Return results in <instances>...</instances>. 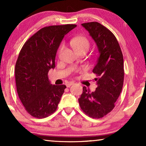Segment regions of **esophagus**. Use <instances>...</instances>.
<instances>
[{"label": "esophagus", "instance_id": "1", "mask_svg": "<svg viewBox=\"0 0 146 146\" xmlns=\"http://www.w3.org/2000/svg\"><path fill=\"white\" fill-rule=\"evenodd\" d=\"M74 84V82H70L67 83L66 84V87H67V88H70V87L72 85H73Z\"/></svg>", "mask_w": 146, "mask_h": 146}]
</instances>
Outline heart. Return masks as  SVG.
<instances>
[{
	"instance_id": "obj_1",
	"label": "heart",
	"mask_w": 146,
	"mask_h": 146,
	"mask_svg": "<svg viewBox=\"0 0 146 146\" xmlns=\"http://www.w3.org/2000/svg\"><path fill=\"white\" fill-rule=\"evenodd\" d=\"M71 44L74 50H84L87 52L90 44L88 39L84 36H76L72 39Z\"/></svg>"
}]
</instances>
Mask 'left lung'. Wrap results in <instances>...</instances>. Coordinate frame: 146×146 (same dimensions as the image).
<instances>
[{"instance_id": "8db88e82", "label": "left lung", "mask_w": 146, "mask_h": 146, "mask_svg": "<svg viewBox=\"0 0 146 146\" xmlns=\"http://www.w3.org/2000/svg\"><path fill=\"white\" fill-rule=\"evenodd\" d=\"M88 32L96 45L99 56L92 72L97 88L92 92L83 87L78 99L84 112L93 118H101L113 109L123 87V58L116 38L111 31L97 22L81 25Z\"/></svg>"}]
</instances>
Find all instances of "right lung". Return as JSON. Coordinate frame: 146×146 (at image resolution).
<instances>
[{"instance_id":"add662e5","label":"right lung","mask_w":146,"mask_h":146,"mask_svg":"<svg viewBox=\"0 0 146 146\" xmlns=\"http://www.w3.org/2000/svg\"><path fill=\"white\" fill-rule=\"evenodd\" d=\"M76 25L50 26L35 33L26 42L15 66L18 94L27 112L44 118L57 109L65 85L52 84L48 73L55 68L57 50L64 36Z\"/></svg>"}]
</instances>
